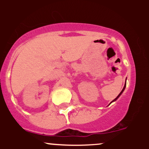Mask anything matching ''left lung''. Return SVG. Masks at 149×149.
Returning a JSON list of instances; mask_svg holds the SVG:
<instances>
[{"label":"left lung","instance_id":"1","mask_svg":"<svg viewBox=\"0 0 149 149\" xmlns=\"http://www.w3.org/2000/svg\"><path fill=\"white\" fill-rule=\"evenodd\" d=\"M125 86H126V83H125V86H124V88H123V90H122V91H121V92H120V94H119V95H118V96L117 97H116V98L115 99V100H113V101H112V102H113V101H116V100H117V99H118V97H120V95H121V94H122V93H123V91H124L125 88Z\"/></svg>","mask_w":149,"mask_h":149}]
</instances>
